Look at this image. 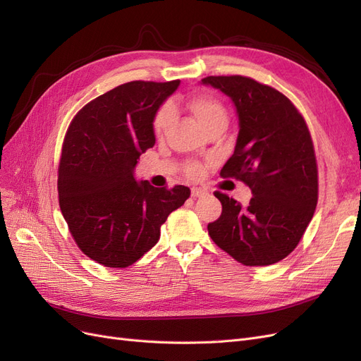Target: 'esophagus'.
<instances>
[{
	"label": "esophagus",
	"mask_w": 361,
	"mask_h": 361,
	"mask_svg": "<svg viewBox=\"0 0 361 361\" xmlns=\"http://www.w3.org/2000/svg\"><path fill=\"white\" fill-rule=\"evenodd\" d=\"M206 194V190H203V188H191V197H194V199H197V197H203V195Z\"/></svg>",
	"instance_id": "34e87169"
}]
</instances>
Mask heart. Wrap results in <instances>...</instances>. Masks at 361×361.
Masks as SVG:
<instances>
[{
	"label": "heart",
	"mask_w": 361,
	"mask_h": 361,
	"mask_svg": "<svg viewBox=\"0 0 361 361\" xmlns=\"http://www.w3.org/2000/svg\"><path fill=\"white\" fill-rule=\"evenodd\" d=\"M188 108L191 114L202 125L203 129H207L216 122H227V111L224 105L212 96H207V94L194 96L188 102ZM171 118H173L171 105L169 104L162 105L154 117V123H152L154 134L161 135L170 125ZM185 171H187L190 178H199L203 171V167L199 162H188L187 166H185Z\"/></svg>",
	"instance_id": "1"
}]
</instances>
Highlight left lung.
Masks as SVG:
<instances>
[{"instance_id":"8db88e82","label":"left lung","mask_w":361,"mask_h":361,"mask_svg":"<svg viewBox=\"0 0 361 361\" xmlns=\"http://www.w3.org/2000/svg\"><path fill=\"white\" fill-rule=\"evenodd\" d=\"M203 84L233 101L239 133L220 176L248 185L243 207L215 191L223 212L207 224L212 241L247 267H267L298 245L318 203V166L307 123L289 97L243 75L206 76Z\"/></svg>"}]
</instances>
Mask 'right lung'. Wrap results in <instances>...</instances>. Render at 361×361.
<instances>
[{
    "label": "right lung",
    "mask_w": 361,
    "mask_h": 361,
    "mask_svg": "<svg viewBox=\"0 0 361 361\" xmlns=\"http://www.w3.org/2000/svg\"><path fill=\"white\" fill-rule=\"evenodd\" d=\"M167 82L130 81L82 106L64 135L59 203L82 253L108 268H126L154 247L167 216L190 188H155L137 182L141 154L155 145L159 105L178 89Z\"/></svg>",
    "instance_id": "right-lung-1"
}]
</instances>
